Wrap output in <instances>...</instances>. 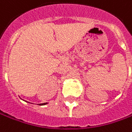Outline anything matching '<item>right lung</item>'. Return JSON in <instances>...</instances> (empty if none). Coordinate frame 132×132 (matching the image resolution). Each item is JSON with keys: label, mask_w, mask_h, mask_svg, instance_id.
<instances>
[{"label": "right lung", "mask_w": 132, "mask_h": 132, "mask_svg": "<svg viewBox=\"0 0 132 132\" xmlns=\"http://www.w3.org/2000/svg\"><path fill=\"white\" fill-rule=\"evenodd\" d=\"M48 104V103H43V104H39V105H40V106H43V105H46V104Z\"/></svg>", "instance_id": "1"}]
</instances>
